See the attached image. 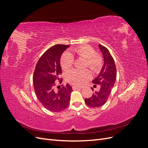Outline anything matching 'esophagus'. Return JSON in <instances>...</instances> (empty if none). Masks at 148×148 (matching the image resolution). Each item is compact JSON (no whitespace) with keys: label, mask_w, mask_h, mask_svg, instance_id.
Wrapping results in <instances>:
<instances>
[{"label":"esophagus","mask_w":148,"mask_h":148,"mask_svg":"<svg viewBox=\"0 0 148 148\" xmlns=\"http://www.w3.org/2000/svg\"><path fill=\"white\" fill-rule=\"evenodd\" d=\"M82 88L83 87H82V86H73V89H82Z\"/></svg>","instance_id":"34e87169"}]
</instances>
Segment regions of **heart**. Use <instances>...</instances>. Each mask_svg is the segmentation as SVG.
I'll use <instances>...</instances> for the list:
<instances>
[{
  "label": "heart",
  "mask_w": 148,
  "mask_h": 148,
  "mask_svg": "<svg viewBox=\"0 0 148 148\" xmlns=\"http://www.w3.org/2000/svg\"><path fill=\"white\" fill-rule=\"evenodd\" d=\"M77 56L85 59L84 68L89 67L94 73L99 72L104 63L103 57L99 53L96 52L95 49L89 45H82L71 51V53L65 52L60 59V65L64 70H69L73 66L74 57ZM91 77L89 70H72L66 74L67 82L75 85H82Z\"/></svg>",
  "instance_id": "1"
}]
</instances>
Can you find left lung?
I'll use <instances>...</instances> for the list:
<instances>
[{
	"instance_id": "1",
	"label": "left lung",
	"mask_w": 148,
	"mask_h": 148,
	"mask_svg": "<svg viewBox=\"0 0 148 148\" xmlns=\"http://www.w3.org/2000/svg\"><path fill=\"white\" fill-rule=\"evenodd\" d=\"M104 57V64L100 73L92 83L95 84L94 87L99 86V89L94 91L93 94L89 98L84 99L85 103L90 107H99L106 104L110 96L112 89L114 86V84L117 78V70L114 60L111 56L109 51L106 47L102 45L99 46Z\"/></svg>"
}]
</instances>
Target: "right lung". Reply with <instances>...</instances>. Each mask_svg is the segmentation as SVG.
I'll list each match as a JSON object with an SVG mask.
<instances>
[{"instance_id":"obj_1","label":"right lung","mask_w":148,"mask_h":148,"mask_svg":"<svg viewBox=\"0 0 148 148\" xmlns=\"http://www.w3.org/2000/svg\"><path fill=\"white\" fill-rule=\"evenodd\" d=\"M70 46L56 44L44 52L38 60L34 71L33 81L36 96L41 104L51 112H60L68 107L72 88L69 84L58 91L56 82L62 74L60 59L62 53Z\"/></svg>"}]
</instances>
